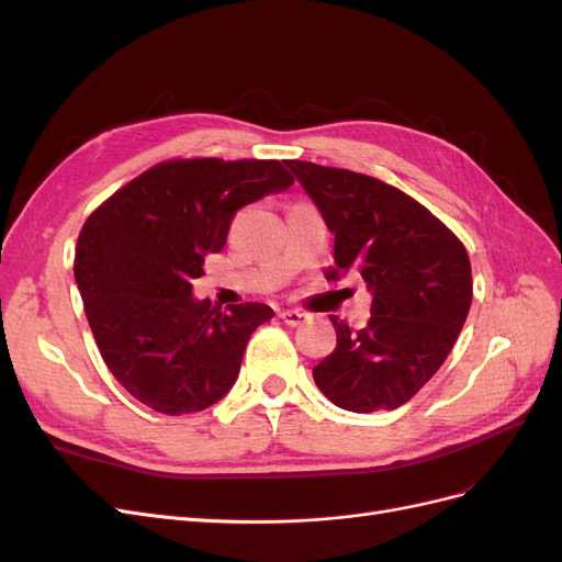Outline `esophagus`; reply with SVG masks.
Instances as JSON below:
<instances>
[{
	"label": "esophagus",
	"mask_w": 562,
	"mask_h": 562,
	"mask_svg": "<svg viewBox=\"0 0 562 562\" xmlns=\"http://www.w3.org/2000/svg\"><path fill=\"white\" fill-rule=\"evenodd\" d=\"M281 318H283V323H285V326H291V328H297L300 326V323H304V321H307L310 316L307 314H304V312H300V310H283L281 314H279Z\"/></svg>",
	"instance_id": "34e87169"
}]
</instances>
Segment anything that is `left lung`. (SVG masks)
<instances>
[{
  "label": "left lung",
  "instance_id": "1",
  "mask_svg": "<svg viewBox=\"0 0 562 562\" xmlns=\"http://www.w3.org/2000/svg\"><path fill=\"white\" fill-rule=\"evenodd\" d=\"M335 234L328 279L359 271L372 293L361 330L330 316L337 347L314 382L351 413L394 411L443 366L473 295L464 244L413 196L378 178L285 161Z\"/></svg>",
  "mask_w": 562,
  "mask_h": 562
}]
</instances>
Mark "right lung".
<instances>
[{"label": "right lung", "instance_id": "right-lung-1", "mask_svg": "<svg viewBox=\"0 0 562 562\" xmlns=\"http://www.w3.org/2000/svg\"><path fill=\"white\" fill-rule=\"evenodd\" d=\"M291 184L281 161L173 159L89 215L75 281L100 356L133 398L190 415L234 386L252 330L274 312L260 302L211 310L192 281L225 248L236 211Z\"/></svg>", "mask_w": 562, "mask_h": 562}]
</instances>
